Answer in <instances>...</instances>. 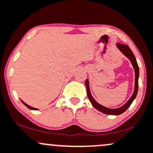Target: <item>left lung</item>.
<instances>
[{
  "instance_id": "left-lung-1",
  "label": "left lung",
  "mask_w": 153,
  "mask_h": 153,
  "mask_svg": "<svg viewBox=\"0 0 153 153\" xmlns=\"http://www.w3.org/2000/svg\"><path fill=\"white\" fill-rule=\"evenodd\" d=\"M117 46L119 48V50L122 52L126 57H128V59L130 60V62H131V65H132L133 68L134 69V73H135V83H134V92H133L132 96H131L130 99H129V101H127L124 106H122V107L118 108H106V107L102 106V105L99 104V103L96 102L95 101L93 96H91V91H90V88H89V82L88 80L86 79L85 80V85H86V89H87V95L88 97L89 100L92 103L93 106L96 109H97L99 111L102 112L103 114H108V115H119L121 114L124 113L126 110L130 106V105L131 104V103L133 102L135 98H136L137 94V91H138V78H139V67L137 65V62L136 58H135L134 54L133 52H131V50H130L129 46L125 45H123V44H120V43H117Z\"/></svg>"
}]
</instances>
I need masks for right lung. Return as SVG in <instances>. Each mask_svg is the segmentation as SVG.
Listing matches in <instances>:
<instances>
[{
    "mask_svg": "<svg viewBox=\"0 0 153 153\" xmlns=\"http://www.w3.org/2000/svg\"><path fill=\"white\" fill-rule=\"evenodd\" d=\"M21 101H22V100H21ZM22 102L23 103H24V105H25V106H26V107H27V108H29V109H31V110H38V109H37V108H33V107H31V106H29V105H27V104H26V103H24V101H22Z\"/></svg>",
    "mask_w": 153,
    "mask_h": 153,
    "instance_id": "add662e5",
    "label": "right lung"
}]
</instances>
